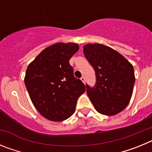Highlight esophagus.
Returning <instances> with one entry per match:
<instances>
[{
  "label": "esophagus",
  "instance_id": "esophagus-1",
  "mask_svg": "<svg viewBox=\"0 0 152 152\" xmlns=\"http://www.w3.org/2000/svg\"><path fill=\"white\" fill-rule=\"evenodd\" d=\"M80 80H81L83 83H84V82H85V78H84V77H80Z\"/></svg>",
  "mask_w": 152,
  "mask_h": 152
}]
</instances>
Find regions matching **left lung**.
<instances>
[{
	"label": "left lung",
	"instance_id": "1",
	"mask_svg": "<svg viewBox=\"0 0 152 152\" xmlns=\"http://www.w3.org/2000/svg\"><path fill=\"white\" fill-rule=\"evenodd\" d=\"M84 54L96 74L95 85L93 88L86 85L96 110L107 116L123 111L133 91V66L119 52L102 44L85 45Z\"/></svg>",
	"mask_w": 152,
	"mask_h": 152
}]
</instances>
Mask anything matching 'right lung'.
<instances>
[{
  "mask_svg": "<svg viewBox=\"0 0 152 152\" xmlns=\"http://www.w3.org/2000/svg\"><path fill=\"white\" fill-rule=\"evenodd\" d=\"M79 46L59 42L45 48L29 64L24 78L33 105L42 116L61 122L75 113L77 100L85 86L74 76L69 64Z\"/></svg>",
  "mask_w": 152,
  "mask_h": 152,
  "instance_id": "add662e5",
  "label": "right lung"
}]
</instances>
